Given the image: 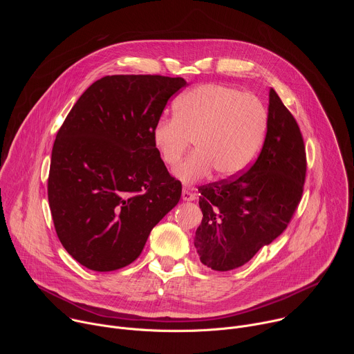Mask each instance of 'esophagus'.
<instances>
[{
    "mask_svg": "<svg viewBox=\"0 0 354 354\" xmlns=\"http://www.w3.org/2000/svg\"><path fill=\"white\" fill-rule=\"evenodd\" d=\"M182 198H183L185 201H193V200H196V193L183 189V192H182Z\"/></svg>",
    "mask_w": 354,
    "mask_h": 354,
    "instance_id": "34e87169",
    "label": "esophagus"
}]
</instances>
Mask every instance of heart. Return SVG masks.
Returning a JSON list of instances; mask_svg holds the SVG:
<instances>
[{
    "label": "heart",
    "mask_w": 354,
    "mask_h": 354,
    "mask_svg": "<svg viewBox=\"0 0 354 354\" xmlns=\"http://www.w3.org/2000/svg\"><path fill=\"white\" fill-rule=\"evenodd\" d=\"M175 116L160 118L151 141L162 162L174 167L186 149L196 151L174 171L185 185L210 176L230 178L255 160L268 130V109L262 100L224 84L198 85L174 102Z\"/></svg>",
    "instance_id": "heart-1"
}]
</instances>
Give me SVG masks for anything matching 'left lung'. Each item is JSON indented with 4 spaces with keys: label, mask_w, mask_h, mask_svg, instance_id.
<instances>
[{
    "label": "left lung",
    "mask_w": 354,
    "mask_h": 354,
    "mask_svg": "<svg viewBox=\"0 0 354 354\" xmlns=\"http://www.w3.org/2000/svg\"><path fill=\"white\" fill-rule=\"evenodd\" d=\"M268 116L265 142L254 165L198 187L203 220L194 246L200 262L213 270L236 269L273 242L287 228L304 190V140L273 88Z\"/></svg>",
    "instance_id": "left-lung-1"
}]
</instances>
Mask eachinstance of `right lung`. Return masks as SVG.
Wrapping results in <instances>:
<instances>
[{"label":"right lung","mask_w":354,"mask_h":354,"mask_svg":"<svg viewBox=\"0 0 354 354\" xmlns=\"http://www.w3.org/2000/svg\"><path fill=\"white\" fill-rule=\"evenodd\" d=\"M180 77L106 75L77 100L52 151L47 194L57 236L95 272L134 262L180 198L151 141Z\"/></svg>","instance_id":"right-lung-1"}]
</instances>
